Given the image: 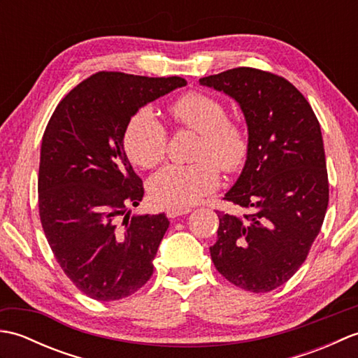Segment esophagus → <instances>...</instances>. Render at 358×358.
Returning a JSON list of instances; mask_svg holds the SVG:
<instances>
[{
  "label": "esophagus",
  "mask_w": 358,
  "mask_h": 358,
  "mask_svg": "<svg viewBox=\"0 0 358 358\" xmlns=\"http://www.w3.org/2000/svg\"><path fill=\"white\" fill-rule=\"evenodd\" d=\"M189 212H191V209H189V208H185V209L169 208V209L166 210V215L169 217V218H177V217H180V215H186V214H189Z\"/></svg>",
  "instance_id": "obj_1"
}]
</instances>
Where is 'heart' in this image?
<instances>
[{
    "mask_svg": "<svg viewBox=\"0 0 358 358\" xmlns=\"http://www.w3.org/2000/svg\"><path fill=\"white\" fill-rule=\"evenodd\" d=\"M177 123L201 135L195 164H167L152 175L149 195L163 208L185 209L214 192L220 183L218 166L227 173L246 164L250 144L240 123L229 121L224 106L203 92L181 95L171 106ZM124 149L136 166L154 167L166 154L167 134L150 109L135 112L124 129Z\"/></svg>",
    "mask_w": 358,
    "mask_h": 358,
    "instance_id": "b5f03b06",
    "label": "heart"
}]
</instances>
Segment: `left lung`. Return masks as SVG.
Instances as JSON below:
<instances>
[{"label":"left lung","instance_id":"1","mask_svg":"<svg viewBox=\"0 0 358 358\" xmlns=\"http://www.w3.org/2000/svg\"><path fill=\"white\" fill-rule=\"evenodd\" d=\"M238 103L249 157L226 192L249 214H224L210 246L217 271L250 292H269L299 271L323 224L329 201L320 123L287 80L237 67L200 78Z\"/></svg>","mask_w":358,"mask_h":358}]
</instances>
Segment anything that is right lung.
<instances>
[{
	"label": "right lung",
	"instance_id": "1",
	"mask_svg": "<svg viewBox=\"0 0 358 358\" xmlns=\"http://www.w3.org/2000/svg\"><path fill=\"white\" fill-rule=\"evenodd\" d=\"M186 86L180 77L98 72L52 113L38 172L40 218L57 262L90 299L121 300L148 283L169 227L164 214L131 215L144 189L124 150L135 112Z\"/></svg>",
	"mask_w": 358,
	"mask_h": 358
}]
</instances>
